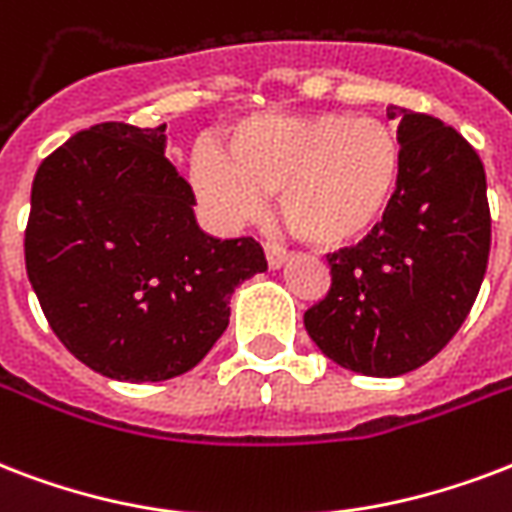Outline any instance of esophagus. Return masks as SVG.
Here are the masks:
<instances>
[{"label":"esophagus","instance_id":"1","mask_svg":"<svg viewBox=\"0 0 512 512\" xmlns=\"http://www.w3.org/2000/svg\"><path fill=\"white\" fill-rule=\"evenodd\" d=\"M287 257H290V252H287L284 247L265 244V260H268V265H271V268H282V265L287 263Z\"/></svg>","mask_w":512,"mask_h":512}]
</instances>
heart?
Returning a JSON list of instances; mask_svg holds the SVG:
<instances>
[{
	"instance_id": "b5f03b06",
	"label": "heart",
	"mask_w": 512,
	"mask_h": 512,
	"mask_svg": "<svg viewBox=\"0 0 512 512\" xmlns=\"http://www.w3.org/2000/svg\"><path fill=\"white\" fill-rule=\"evenodd\" d=\"M193 185L225 222L260 212L279 195V217L314 247H343L365 236L392 201L400 144L378 117L249 115L220 147L193 155Z\"/></svg>"
}]
</instances>
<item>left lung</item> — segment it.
<instances>
[{
    "mask_svg": "<svg viewBox=\"0 0 512 512\" xmlns=\"http://www.w3.org/2000/svg\"><path fill=\"white\" fill-rule=\"evenodd\" d=\"M386 115L400 117L397 190L357 247L327 255L333 284L303 325L341 368L392 378L432 360L467 319L489 263L491 214L473 144L424 112Z\"/></svg>",
    "mask_w": 512,
    "mask_h": 512,
    "instance_id": "1",
    "label": "left lung"
}]
</instances>
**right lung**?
Wrapping results in <instances>:
<instances>
[{"label":"right lung","mask_w":512,"mask_h":512,"mask_svg":"<svg viewBox=\"0 0 512 512\" xmlns=\"http://www.w3.org/2000/svg\"><path fill=\"white\" fill-rule=\"evenodd\" d=\"M166 126L99 123L37 169L26 273L58 341L117 381L182 376L230 319V295L268 268L252 236L198 228Z\"/></svg>","instance_id":"1"}]
</instances>
